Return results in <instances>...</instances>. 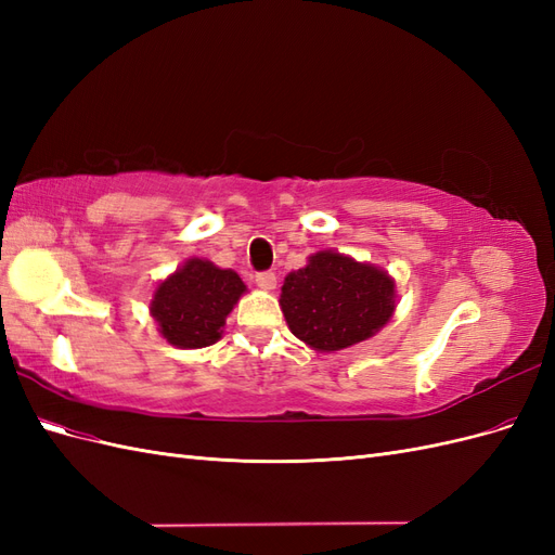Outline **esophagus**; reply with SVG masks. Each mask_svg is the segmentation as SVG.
Returning a JSON list of instances; mask_svg holds the SVG:
<instances>
[{"mask_svg":"<svg viewBox=\"0 0 555 555\" xmlns=\"http://www.w3.org/2000/svg\"><path fill=\"white\" fill-rule=\"evenodd\" d=\"M255 282L259 284L261 289L271 292V289H275L278 278H275V273H273V271H261V273H257V275H255Z\"/></svg>","mask_w":555,"mask_h":555,"instance_id":"1","label":"esophagus"}]
</instances>
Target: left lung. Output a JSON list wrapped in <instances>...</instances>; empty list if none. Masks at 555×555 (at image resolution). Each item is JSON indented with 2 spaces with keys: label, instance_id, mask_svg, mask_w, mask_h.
<instances>
[{
  "label": "left lung",
  "instance_id": "8db88e82",
  "mask_svg": "<svg viewBox=\"0 0 555 555\" xmlns=\"http://www.w3.org/2000/svg\"><path fill=\"white\" fill-rule=\"evenodd\" d=\"M280 306L296 338L319 351L345 349L389 322L393 280L371 263L324 249L284 278Z\"/></svg>",
  "mask_w": 555,
  "mask_h": 555
}]
</instances>
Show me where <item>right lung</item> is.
Masks as SVG:
<instances>
[{"mask_svg": "<svg viewBox=\"0 0 555 555\" xmlns=\"http://www.w3.org/2000/svg\"><path fill=\"white\" fill-rule=\"evenodd\" d=\"M243 292L238 273L190 259L159 284L150 310L166 340L182 349H198L222 338L227 314Z\"/></svg>", "mask_w": 555, "mask_h": 555, "instance_id": "right-lung-1", "label": "right lung"}]
</instances>
